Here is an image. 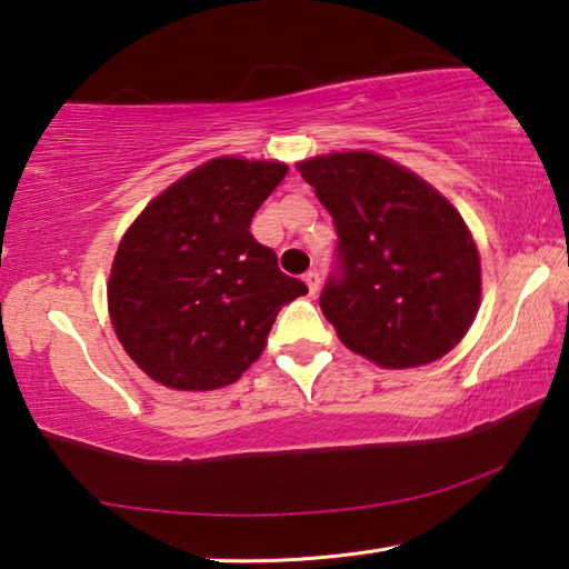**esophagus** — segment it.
I'll list each match as a JSON object with an SVG mask.
<instances>
[{"label": "esophagus", "instance_id": "34e87169", "mask_svg": "<svg viewBox=\"0 0 569 569\" xmlns=\"http://www.w3.org/2000/svg\"><path fill=\"white\" fill-rule=\"evenodd\" d=\"M303 281H306V286H308V293H311V296L319 293V288H321V276H319V271H308V273L303 276Z\"/></svg>", "mask_w": 569, "mask_h": 569}]
</instances>
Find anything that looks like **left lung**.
Segmentation results:
<instances>
[{
    "instance_id": "1",
    "label": "left lung",
    "mask_w": 569,
    "mask_h": 569,
    "mask_svg": "<svg viewBox=\"0 0 569 569\" xmlns=\"http://www.w3.org/2000/svg\"><path fill=\"white\" fill-rule=\"evenodd\" d=\"M339 236L321 311L353 353L411 369L449 353L475 321L481 268L457 208L373 152L298 162Z\"/></svg>"
}]
</instances>
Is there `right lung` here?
I'll use <instances>...</instances> for the list:
<instances>
[{"mask_svg": "<svg viewBox=\"0 0 569 569\" xmlns=\"http://www.w3.org/2000/svg\"><path fill=\"white\" fill-rule=\"evenodd\" d=\"M286 172L283 162L216 158L162 190L122 236L110 319L122 349L162 387L238 381L263 353L278 311L308 293L250 236Z\"/></svg>", "mask_w": 569, "mask_h": 569, "instance_id": "add662e5", "label": "right lung"}]
</instances>
